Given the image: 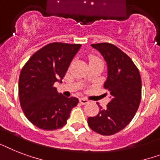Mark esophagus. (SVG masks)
<instances>
[{
    "instance_id": "obj_1",
    "label": "esophagus",
    "mask_w": 160,
    "mask_h": 160,
    "mask_svg": "<svg viewBox=\"0 0 160 160\" xmlns=\"http://www.w3.org/2000/svg\"><path fill=\"white\" fill-rule=\"evenodd\" d=\"M80 102L81 104H86L89 102V100L87 99V98H80Z\"/></svg>"
}]
</instances>
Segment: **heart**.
<instances>
[{
    "mask_svg": "<svg viewBox=\"0 0 160 160\" xmlns=\"http://www.w3.org/2000/svg\"><path fill=\"white\" fill-rule=\"evenodd\" d=\"M89 62H102L100 59L98 58H97V57H95V56H90L89 58Z\"/></svg>",
    "mask_w": 160,
    "mask_h": 160,
    "instance_id": "obj_1",
    "label": "heart"
}]
</instances>
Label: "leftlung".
I'll list each match as a JSON object with an SVG mask.
<instances>
[{
    "instance_id": "1",
    "label": "left lung",
    "mask_w": 160,
    "mask_h": 160,
    "mask_svg": "<svg viewBox=\"0 0 160 160\" xmlns=\"http://www.w3.org/2000/svg\"><path fill=\"white\" fill-rule=\"evenodd\" d=\"M91 46L107 62L108 77L103 87L108 90L111 100L106 108L99 107L97 116L88 118V124L93 132L111 136L125 128L138 109L141 99V75L132 60L113 44L101 42Z\"/></svg>"
}]
</instances>
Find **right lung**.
Masks as SVG:
<instances>
[{
    "instance_id": "obj_1",
    "label": "right lung",
    "mask_w": 160,
    "mask_h": 160,
    "mask_svg": "<svg viewBox=\"0 0 160 160\" xmlns=\"http://www.w3.org/2000/svg\"><path fill=\"white\" fill-rule=\"evenodd\" d=\"M80 44L52 42L36 52L22 68L19 79V102L32 124L46 131L67 124L77 98H67L53 86L62 82Z\"/></svg>"
}]
</instances>
